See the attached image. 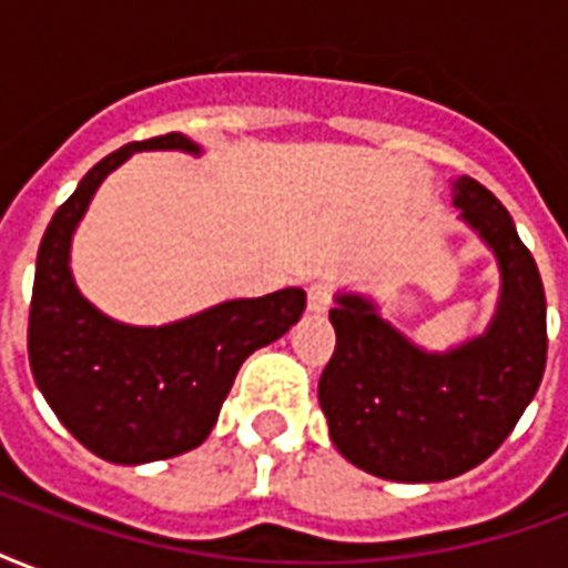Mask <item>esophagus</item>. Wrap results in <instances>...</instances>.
Here are the masks:
<instances>
[{"instance_id": "obj_1", "label": "esophagus", "mask_w": 568, "mask_h": 568, "mask_svg": "<svg viewBox=\"0 0 568 568\" xmlns=\"http://www.w3.org/2000/svg\"><path fill=\"white\" fill-rule=\"evenodd\" d=\"M328 304H332V288L325 283H313L307 288V310L310 313H325L328 310Z\"/></svg>"}]
</instances>
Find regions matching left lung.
<instances>
[{
	"mask_svg": "<svg viewBox=\"0 0 568 568\" xmlns=\"http://www.w3.org/2000/svg\"><path fill=\"white\" fill-rule=\"evenodd\" d=\"M453 203L499 261L487 332L426 353L368 297L337 295L328 313L337 346L320 377L322 414L334 447L386 480H450L484 463L524 417L548 362L545 285L508 210L471 175L453 182Z\"/></svg>",
	"mask_w": 568,
	"mask_h": 568,
	"instance_id": "1",
	"label": "left lung"
}]
</instances>
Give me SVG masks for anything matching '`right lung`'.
<instances>
[{"mask_svg":"<svg viewBox=\"0 0 568 568\" xmlns=\"http://www.w3.org/2000/svg\"><path fill=\"white\" fill-rule=\"evenodd\" d=\"M200 145L166 133L130 142L93 166L54 212L36 258L30 368L44 402L105 463L142 465L200 447L219 419L240 365L283 337L307 307L304 288L240 297L161 328L109 320L81 297L69 246L97 187L133 151Z\"/></svg>","mask_w":568,"mask_h":568,"instance_id":"obj_1","label":"right lung"}]
</instances>
